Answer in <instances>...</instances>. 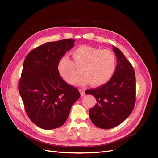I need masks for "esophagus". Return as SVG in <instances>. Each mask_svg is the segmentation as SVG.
<instances>
[{"mask_svg": "<svg viewBox=\"0 0 158 158\" xmlns=\"http://www.w3.org/2000/svg\"><path fill=\"white\" fill-rule=\"evenodd\" d=\"M79 91H80V95L81 97H83L84 95H85V92H84V90L82 89H79Z\"/></svg>", "mask_w": 158, "mask_h": 158, "instance_id": "34e87169", "label": "esophagus"}]
</instances>
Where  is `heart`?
I'll use <instances>...</instances> for the list:
<instances>
[{
	"label": "heart",
	"mask_w": 158,
	"mask_h": 158,
	"mask_svg": "<svg viewBox=\"0 0 158 158\" xmlns=\"http://www.w3.org/2000/svg\"><path fill=\"white\" fill-rule=\"evenodd\" d=\"M72 56L73 61L63 56L57 65L59 74L70 84L77 82L81 69L85 77L81 81L95 87L106 84L115 73L116 57L109 50L82 45L74 49Z\"/></svg>",
	"instance_id": "heart-1"
}]
</instances>
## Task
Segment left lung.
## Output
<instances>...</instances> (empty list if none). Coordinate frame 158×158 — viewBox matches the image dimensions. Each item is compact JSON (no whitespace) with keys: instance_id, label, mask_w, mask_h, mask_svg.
<instances>
[{"instance_id":"8db88e82","label":"left lung","mask_w":158,"mask_h":158,"mask_svg":"<svg viewBox=\"0 0 158 158\" xmlns=\"http://www.w3.org/2000/svg\"><path fill=\"white\" fill-rule=\"evenodd\" d=\"M112 48L117 58L113 77L106 84L85 92L94 95L97 100L89 112L91 122L104 129L113 128L123 122L131 114L135 104V70L123 53L115 46Z\"/></svg>"}]
</instances>
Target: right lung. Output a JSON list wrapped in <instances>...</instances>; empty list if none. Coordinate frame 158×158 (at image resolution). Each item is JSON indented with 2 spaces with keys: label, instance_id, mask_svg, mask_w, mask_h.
Listing matches in <instances>:
<instances>
[{
  "label": "right lung",
  "instance_id": "1",
  "mask_svg": "<svg viewBox=\"0 0 158 158\" xmlns=\"http://www.w3.org/2000/svg\"><path fill=\"white\" fill-rule=\"evenodd\" d=\"M73 39L50 42L27 56L19 81V93L31 120L44 129H56L65 123L72 105L80 97L77 88L59 74L61 58L74 45Z\"/></svg>",
  "mask_w": 158,
  "mask_h": 158
}]
</instances>
